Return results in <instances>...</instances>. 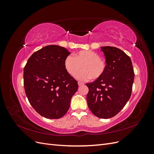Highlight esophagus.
<instances>
[{
	"mask_svg": "<svg viewBox=\"0 0 154 154\" xmlns=\"http://www.w3.org/2000/svg\"><path fill=\"white\" fill-rule=\"evenodd\" d=\"M78 85H79V86H81V85H84V83H83V82H78Z\"/></svg>",
	"mask_w": 154,
	"mask_h": 154,
	"instance_id": "obj_1",
	"label": "esophagus"
}]
</instances>
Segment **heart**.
<instances>
[{
    "label": "heart",
    "mask_w": 154,
    "mask_h": 154,
    "mask_svg": "<svg viewBox=\"0 0 154 154\" xmlns=\"http://www.w3.org/2000/svg\"><path fill=\"white\" fill-rule=\"evenodd\" d=\"M82 67L84 70L78 72ZM64 67L72 76H76L79 80H85L92 78L96 80L103 76L106 64L105 60L100 58L97 53L91 50H83L74 54L69 55L65 59Z\"/></svg>",
    "instance_id": "heart-1"
}]
</instances>
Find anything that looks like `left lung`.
<instances>
[{"label": "left lung", "mask_w": 154, "mask_h": 154, "mask_svg": "<svg viewBox=\"0 0 154 154\" xmlns=\"http://www.w3.org/2000/svg\"><path fill=\"white\" fill-rule=\"evenodd\" d=\"M106 58L103 76L92 83L87 101L92 114L102 119L112 118L125 106L132 94L134 72L132 61L123 51L111 46L101 48Z\"/></svg>", "instance_id": "8db88e82"}]
</instances>
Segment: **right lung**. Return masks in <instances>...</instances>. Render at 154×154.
Instances as JSON below:
<instances>
[{"instance_id": "right-lung-1", "label": "right lung", "mask_w": 154, "mask_h": 154, "mask_svg": "<svg viewBox=\"0 0 154 154\" xmlns=\"http://www.w3.org/2000/svg\"><path fill=\"white\" fill-rule=\"evenodd\" d=\"M71 53L56 45L35 52L24 68V86L30 104L40 115L59 119L67 113L78 82L66 71L65 59Z\"/></svg>"}]
</instances>
